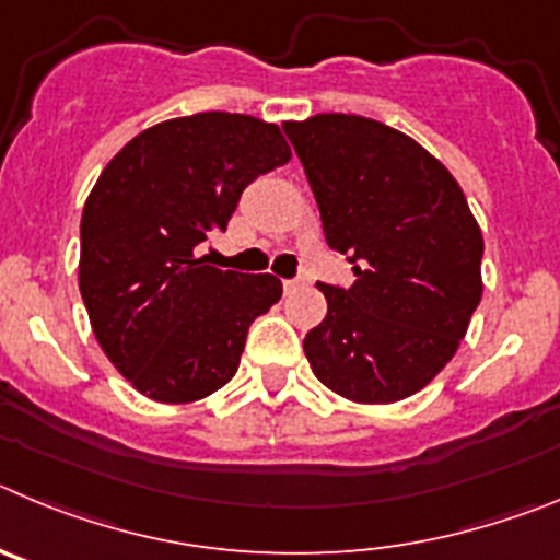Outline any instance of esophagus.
Listing matches in <instances>:
<instances>
[{
  "label": "esophagus",
  "mask_w": 560,
  "mask_h": 560,
  "mask_svg": "<svg viewBox=\"0 0 560 560\" xmlns=\"http://www.w3.org/2000/svg\"><path fill=\"white\" fill-rule=\"evenodd\" d=\"M281 284H284L287 292H292V290H299V287H304L306 279H287V281H281Z\"/></svg>",
  "instance_id": "obj_1"
}]
</instances>
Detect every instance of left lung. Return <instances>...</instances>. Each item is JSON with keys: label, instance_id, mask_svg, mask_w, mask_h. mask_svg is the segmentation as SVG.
Masks as SVG:
<instances>
[{"label": "left lung", "instance_id": "8db88e82", "mask_svg": "<svg viewBox=\"0 0 560 560\" xmlns=\"http://www.w3.org/2000/svg\"><path fill=\"white\" fill-rule=\"evenodd\" d=\"M349 290L304 337L312 371L357 405H393L455 357L482 299V231L452 173L416 139L357 114L284 122Z\"/></svg>", "mask_w": 560, "mask_h": 560}]
</instances>
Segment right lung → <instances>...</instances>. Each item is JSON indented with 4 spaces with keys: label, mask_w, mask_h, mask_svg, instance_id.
<instances>
[{
    "label": "right lung",
    "mask_w": 560,
    "mask_h": 560,
    "mask_svg": "<svg viewBox=\"0 0 560 560\" xmlns=\"http://www.w3.org/2000/svg\"><path fill=\"white\" fill-rule=\"evenodd\" d=\"M290 159L279 125L203 110L142 130L100 173L78 284L100 349L142 396L186 405L236 374L281 281L211 268L195 250L225 231L250 180Z\"/></svg>",
    "instance_id": "add662e5"
}]
</instances>
